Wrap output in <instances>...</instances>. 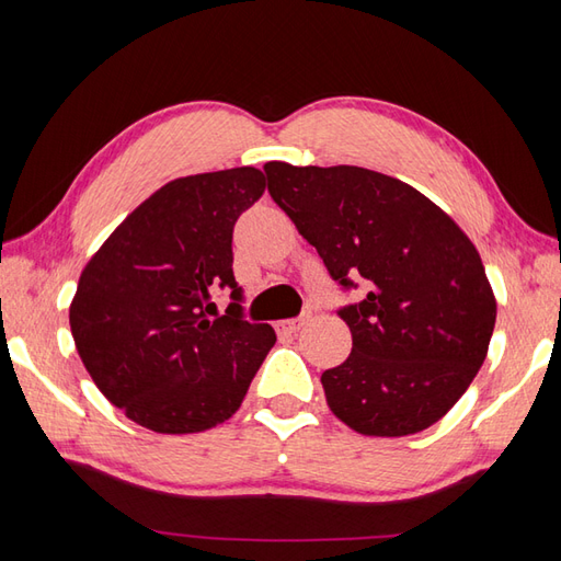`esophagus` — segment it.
<instances>
[{"instance_id": "34e87169", "label": "esophagus", "mask_w": 561, "mask_h": 561, "mask_svg": "<svg viewBox=\"0 0 561 561\" xmlns=\"http://www.w3.org/2000/svg\"><path fill=\"white\" fill-rule=\"evenodd\" d=\"M308 316H299V318H289V320H279L277 330L279 332H287V335H294V332H299L306 325Z\"/></svg>"}]
</instances>
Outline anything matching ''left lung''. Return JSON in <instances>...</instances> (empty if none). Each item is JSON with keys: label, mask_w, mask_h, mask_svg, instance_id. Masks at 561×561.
<instances>
[{"label": "left lung", "mask_w": 561, "mask_h": 561, "mask_svg": "<svg viewBox=\"0 0 561 561\" xmlns=\"http://www.w3.org/2000/svg\"><path fill=\"white\" fill-rule=\"evenodd\" d=\"M272 199L344 289L347 362L320 376L332 414L364 436H408L436 424L490 350L496 299L460 226L420 190L359 165L265 163Z\"/></svg>", "instance_id": "left-lung-1"}]
</instances>
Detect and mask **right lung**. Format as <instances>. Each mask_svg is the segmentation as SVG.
<instances>
[{"label":"right lung","instance_id":"obj_1","mask_svg":"<svg viewBox=\"0 0 561 561\" xmlns=\"http://www.w3.org/2000/svg\"><path fill=\"white\" fill-rule=\"evenodd\" d=\"M253 165L175 178L105 238L79 277L69 325L89 376L157 434L207 432L241 408L277 335L241 318L233 226L265 193ZM217 286L236 305L219 317Z\"/></svg>","mask_w":561,"mask_h":561}]
</instances>
